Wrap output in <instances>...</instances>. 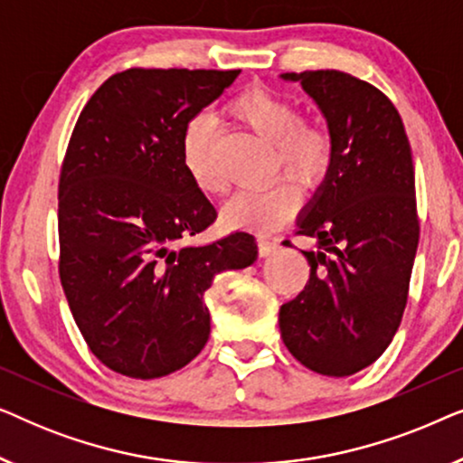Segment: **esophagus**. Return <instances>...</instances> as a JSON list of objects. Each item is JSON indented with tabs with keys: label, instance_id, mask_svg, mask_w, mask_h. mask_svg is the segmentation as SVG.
Segmentation results:
<instances>
[{
	"label": "esophagus",
	"instance_id": "34e87169",
	"mask_svg": "<svg viewBox=\"0 0 463 463\" xmlns=\"http://www.w3.org/2000/svg\"><path fill=\"white\" fill-rule=\"evenodd\" d=\"M257 246H259V255H261V257L276 255V252L280 250V242H278V240H271V238H265V236L257 240Z\"/></svg>",
	"mask_w": 463,
	"mask_h": 463
}]
</instances>
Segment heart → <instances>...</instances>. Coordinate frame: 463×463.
Wrapping results in <instances>:
<instances>
[{
    "label": "heart",
    "mask_w": 463,
    "mask_h": 463,
    "mask_svg": "<svg viewBox=\"0 0 463 463\" xmlns=\"http://www.w3.org/2000/svg\"><path fill=\"white\" fill-rule=\"evenodd\" d=\"M230 113L274 147V173L284 170L297 185L314 192L331 176L337 162V138L325 122L299 118V107L265 86H249L230 100ZM181 160L189 179L204 194H223L227 183L214 154L211 118L195 116L181 138ZM299 189L288 179H276L257 192H240L227 202V225L265 233L293 217L299 208Z\"/></svg>",
    "instance_id": "heart-1"
}]
</instances>
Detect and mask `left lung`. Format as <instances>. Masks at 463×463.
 Returning a JSON list of instances; mask_svg holds the SVG:
<instances>
[{"label": "left lung", "instance_id": "left-lung-1", "mask_svg": "<svg viewBox=\"0 0 463 463\" xmlns=\"http://www.w3.org/2000/svg\"><path fill=\"white\" fill-rule=\"evenodd\" d=\"M301 81L337 138V162L299 236L309 280L280 307L288 352L320 375L347 377L375 363L407 307L420 217L415 170L401 113L369 81L337 69L284 73Z\"/></svg>", "mask_w": 463, "mask_h": 463}]
</instances>
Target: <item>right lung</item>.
<instances>
[{"label":"right lung","mask_w":463,"mask_h":463,"mask_svg":"<svg viewBox=\"0 0 463 463\" xmlns=\"http://www.w3.org/2000/svg\"><path fill=\"white\" fill-rule=\"evenodd\" d=\"M238 73L126 69L75 122L59 179V276L81 337L119 375L192 363L211 335L213 278L257 257L246 232L187 244L217 213L183 166V130Z\"/></svg>","instance_id":"right-lung-1"}]
</instances>
